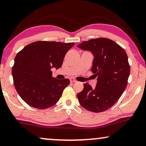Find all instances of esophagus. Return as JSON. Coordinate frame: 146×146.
Here are the masks:
<instances>
[{
  "label": "esophagus",
  "mask_w": 146,
  "mask_h": 146,
  "mask_svg": "<svg viewBox=\"0 0 146 146\" xmlns=\"http://www.w3.org/2000/svg\"><path fill=\"white\" fill-rule=\"evenodd\" d=\"M70 82H71V83H74V82H76L77 81L75 80V79L74 78H73V77H71V78H70Z\"/></svg>",
  "instance_id": "esophagus-1"
}]
</instances>
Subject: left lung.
<instances>
[{"label": "left lung", "instance_id": "8db88e82", "mask_svg": "<svg viewBox=\"0 0 146 146\" xmlns=\"http://www.w3.org/2000/svg\"><path fill=\"white\" fill-rule=\"evenodd\" d=\"M94 56L92 73L98 77L92 89L88 83L77 94L79 102L89 111L100 112L109 109L119 100L128 83L130 65L124 49L113 40L99 38L77 45Z\"/></svg>", "mask_w": 146, "mask_h": 146}]
</instances>
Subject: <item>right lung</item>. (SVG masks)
I'll return each instance as SVG.
<instances>
[{
  "label": "right lung",
  "instance_id": "right-lung-1",
  "mask_svg": "<svg viewBox=\"0 0 146 146\" xmlns=\"http://www.w3.org/2000/svg\"><path fill=\"white\" fill-rule=\"evenodd\" d=\"M74 44L38 41L17 54L12 75L16 91L24 102L34 108L46 109L59 100L70 81L53 77L51 69L61 67L66 53Z\"/></svg>",
  "mask_w": 146,
  "mask_h": 146
}]
</instances>
